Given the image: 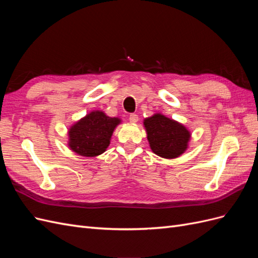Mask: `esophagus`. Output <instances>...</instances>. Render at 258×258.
<instances>
[{
  "label": "esophagus",
  "mask_w": 258,
  "mask_h": 258,
  "mask_svg": "<svg viewBox=\"0 0 258 258\" xmlns=\"http://www.w3.org/2000/svg\"><path fill=\"white\" fill-rule=\"evenodd\" d=\"M138 120H139V116L137 114H131L129 116V121L131 123H136V122H138Z\"/></svg>",
  "instance_id": "34e87169"
}]
</instances>
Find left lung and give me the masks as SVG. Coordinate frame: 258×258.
<instances>
[{
	"label": "left lung",
	"mask_w": 258,
	"mask_h": 258,
	"mask_svg": "<svg viewBox=\"0 0 258 258\" xmlns=\"http://www.w3.org/2000/svg\"><path fill=\"white\" fill-rule=\"evenodd\" d=\"M148 144L154 154L166 159H174L188 148L191 134L183 123L155 113L143 120Z\"/></svg>",
	"instance_id": "1"
}]
</instances>
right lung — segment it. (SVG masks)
I'll use <instances>...</instances> for the list:
<instances>
[{
    "label": "right lung",
    "mask_w": 258,
    "mask_h": 258,
    "mask_svg": "<svg viewBox=\"0 0 258 258\" xmlns=\"http://www.w3.org/2000/svg\"><path fill=\"white\" fill-rule=\"evenodd\" d=\"M120 122L118 117H110L103 111H91L69 128L68 146L83 157H97L106 151Z\"/></svg>",
    "instance_id": "obj_1"
}]
</instances>
